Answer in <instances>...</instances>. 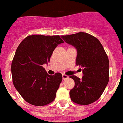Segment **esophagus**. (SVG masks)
I'll return each mask as SVG.
<instances>
[{"mask_svg":"<svg viewBox=\"0 0 123 123\" xmlns=\"http://www.w3.org/2000/svg\"><path fill=\"white\" fill-rule=\"evenodd\" d=\"M62 77H63V79H67L69 77H68V75H65V74H63Z\"/></svg>","mask_w":123,"mask_h":123,"instance_id":"1","label":"esophagus"}]
</instances>
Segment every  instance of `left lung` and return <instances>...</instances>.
<instances>
[{
    "mask_svg": "<svg viewBox=\"0 0 123 123\" xmlns=\"http://www.w3.org/2000/svg\"><path fill=\"white\" fill-rule=\"evenodd\" d=\"M62 38L76 48V65L82 68V79L70 76L75 81L69 92L71 99L77 104H90L99 99L109 82L107 54L99 40L88 33L80 32Z\"/></svg>",
    "mask_w": 123,
    "mask_h": 123,
    "instance_id": "1",
    "label": "left lung"
}]
</instances>
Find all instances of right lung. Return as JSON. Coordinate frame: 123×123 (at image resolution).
Returning <instances> with one entry per match:
<instances>
[{"instance_id":"add662e5","label":"right lung","mask_w":123,"mask_h":123,"mask_svg":"<svg viewBox=\"0 0 123 123\" xmlns=\"http://www.w3.org/2000/svg\"><path fill=\"white\" fill-rule=\"evenodd\" d=\"M63 43L59 35H32L18 46L12 62V81L29 104L43 106L55 99L62 75L60 73L48 75L43 65L50 62L53 51Z\"/></svg>"}]
</instances>
